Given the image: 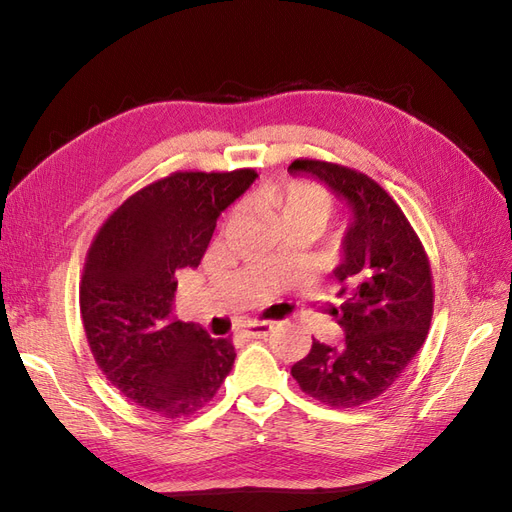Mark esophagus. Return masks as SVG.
I'll use <instances>...</instances> for the list:
<instances>
[{
    "label": "esophagus",
    "instance_id": "34e87169",
    "mask_svg": "<svg viewBox=\"0 0 512 512\" xmlns=\"http://www.w3.org/2000/svg\"><path fill=\"white\" fill-rule=\"evenodd\" d=\"M269 333H271V322H250L241 331V335L247 339H260V337H267Z\"/></svg>",
    "mask_w": 512,
    "mask_h": 512
}]
</instances>
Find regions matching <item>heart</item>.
<instances>
[{"label":"heart","mask_w":512,"mask_h":512,"mask_svg":"<svg viewBox=\"0 0 512 512\" xmlns=\"http://www.w3.org/2000/svg\"><path fill=\"white\" fill-rule=\"evenodd\" d=\"M252 205L286 224H309L320 230L329 220L333 207L331 194L322 185L307 179L271 181L258 188L252 196Z\"/></svg>","instance_id":"obj_1"}]
</instances>
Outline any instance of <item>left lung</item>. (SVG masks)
Returning a JSON list of instances; mask_svg holds the SVG:
<instances>
[{"instance_id": "1", "label": "left lung", "mask_w": 512, "mask_h": 512, "mask_svg": "<svg viewBox=\"0 0 512 512\" xmlns=\"http://www.w3.org/2000/svg\"><path fill=\"white\" fill-rule=\"evenodd\" d=\"M288 173L327 185L348 209L333 269L342 305L331 307L346 339L339 346L314 339L290 374L322 404L361 406L389 389L425 342L433 316L429 260L404 211L374 179L318 160H294Z\"/></svg>"}]
</instances>
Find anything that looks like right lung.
Returning <instances> with one entry per match:
<instances>
[{"label":"right lung","mask_w":512,"mask_h":512,"mask_svg":"<svg viewBox=\"0 0 512 512\" xmlns=\"http://www.w3.org/2000/svg\"><path fill=\"white\" fill-rule=\"evenodd\" d=\"M232 173H175L130 196L89 247L81 316L113 386L164 418L194 414L235 363L230 339L173 318L177 273L196 269L215 224L256 181Z\"/></svg>","instance_id":"right-lung-1"}]
</instances>
